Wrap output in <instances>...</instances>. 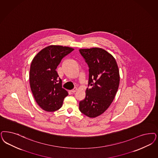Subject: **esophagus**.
<instances>
[{
	"instance_id": "1",
	"label": "esophagus",
	"mask_w": 158,
	"mask_h": 158,
	"mask_svg": "<svg viewBox=\"0 0 158 158\" xmlns=\"http://www.w3.org/2000/svg\"><path fill=\"white\" fill-rule=\"evenodd\" d=\"M76 90H77V88H76V87H74V88H73V89L71 90V92L74 93L76 92Z\"/></svg>"
}]
</instances>
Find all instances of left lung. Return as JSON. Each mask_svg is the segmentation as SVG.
Returning a JSON list of instances; mask_svg holds the SVG:
<instances>
[{
    "instance_id": "obj_1",
    "label": "left lung",
    "mask_w": 158,
    "mask_h": 158,
    "mask_svg": "<svg viewBox=\"0 0 158 158\" xmlns=\"http://www.w3.org/2000/svg\"><path fill=\"white\" fill-rule=\"evenodd\" d=\"M89 66L86 97L79 102V110L89 117L103 114L113 101L120 83L118 68L114 58L99 48L79 49Z\"/></svg>"
}]
</instances>
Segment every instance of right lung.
<instances>
[{"mask_svg": "<svg viewBox=\"0 0 158 158\" xmlns=\"http://www.w3.org/2000/svg\"><path fill=\"white\" fill-rule=\"evenodd\" d=\"M73 49L60 45H50L34 58L30 70L31 92L38 106L47 111L60 109L68 93L62 87V81L56 69L62 59Z\"/></svg>", "mask_w": 158, "mask_h": 158, "instance_id": "obj_1", "label": "right lung"}]
</instances>
